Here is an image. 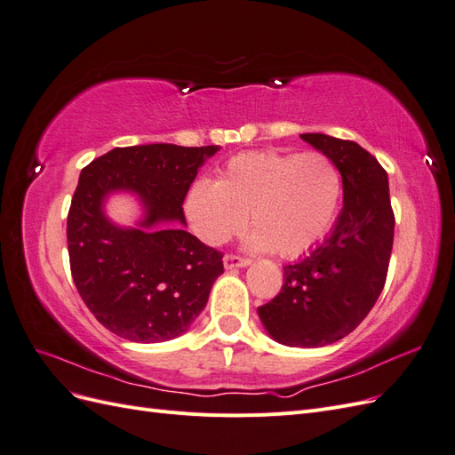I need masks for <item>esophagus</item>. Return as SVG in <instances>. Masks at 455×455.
Here are the masks:
<instances>
[{
	"label": "esophagus",
	"instance_id": "1",
	"mask_svg": "<svg viewBox=\"0 0 455 455\" xmlns=\"http://www.w3.org/2000/svg\"><path fill=\"white\" fill-rule=\"evenodd\" d=\"M251 259L244 258V256H239V254H226L224 256V267L226 269H233V267H244L249 266Z\"/></svg>",
	"mask_w": 455,
	"mask_h": 455
}]
</instances>
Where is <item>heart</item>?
Returning <instances> with one entry per match:
<instances>
[{
	"mask_svg": "<svg viewBox=\"0 0 455 455\" xmlns=\"http://www.w3.org/2000/svg\"><path fill=\"white\" fill-rule=\"evenodd\" d=\"M341 194V172L323 151H249L231 157L216 182L203 178L191 186L186 216L203 243L220 246L251 214L254 249L296 258L332 229Z\"/></svg>",
	"mask_w": 455,
	"mask_h": 455,
	"instance_id": "b5f03b06",
	"label": "heart"
}]
</instances>
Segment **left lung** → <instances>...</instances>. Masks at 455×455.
Masks as SVG:
<instances>
[{"label":"left lung","mask_w":455,"mask_h":455,"mask_svg":"<svg viewBox=\"0 0 455 455\" xmlns=\"http://www.w3.org/2000/svg\"><path fill=\"white\" fill-rule=\"evenodd\" d=\"M341 172L343 209L332 233L296 264L284 266L281 292L258 307L273 339L323 347L346 338L378 301L395 235L387 172L356 142L301 134Z\"/></svg>","instance_id":"obj_1"}]
</instances>
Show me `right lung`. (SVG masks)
I'll list each match as a JSON object with an SVG mask.
<instances>
[{"mask_svg":"<svg viewBox=\"0 0 455 455\" xmlns=\"http://www.w3.org/2000/svg\"><path fill=\"white\" fill-rule=\"evenodd\" d=\"M220 146L148 144L116 148L81 171L68 212V252L81 299L109 332L139 343L184 334L224 273L222 252L186 226L184 199ZM145 203L140 228L114 227L101 211L112 190Z\"/></svg>","mask_w":455,"mask_h":455,"instance_id":"obj_1","label":"right lung"}]
</instances>
